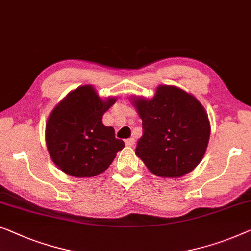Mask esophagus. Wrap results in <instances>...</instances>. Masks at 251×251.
<instances>
[{"mask_svg": "<svg viewBox=\"0 0 251 251\" xmlns=\"http://www.w3.org/2000/svg\"><path fill=\"white\" fill-rule=\"evenodd\" d=\"M125 143H126V146L131 147V146H133V145H134V139H133V138H129V139H126L125 140Z\"/></svg>", "mask_w": 251, "mask_h": 251, "instance_id": "34e87169", "label": "esophagus"}]
</instances>
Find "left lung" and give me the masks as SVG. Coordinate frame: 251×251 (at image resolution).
<instances>
[{"mask_svg":"<svg viewBox=\"0 0 251 251\" xmlns=\"http://www.w3.org/2000/svg\"><path fill=\"white\" fill-rule=\"evenodd\" d=\"M143 120L136 154L148 170L163 177L191 172L204 157L210 125L202 105L173 86H159L152 100H133Z\"/></svg>","mask_w":251,"mask_h":251,"instance_id":"left-lung-1","label":"left lung"}]
</instances>
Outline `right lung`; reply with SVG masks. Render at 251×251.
Listing matches in <instances>:
<instances>
[{
    "label": "right lung",
    "instance_id": "right-lung-1",
    "mask_svg": "<svg viewBox=\"0 0 251 251\" xmlns=\"http://www.w3.org/2000/svg\"><path fill=\"white\" fill-rule=\"evenodd\" d=\"M101 100L92 86L69 93L50 113L46 125V146L53 162L64 173L89 177L104 172L125 147L114 129L101 122L114 104Z\"/></svg>",
    "mask_w": 251,
    "mask_h": 251
}]
</instances>
